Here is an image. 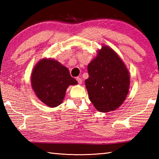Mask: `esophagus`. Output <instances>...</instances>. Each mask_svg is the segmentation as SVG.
Here are the masks:
<instances>
[{
    "label": "esophagus",
    "mask_w": 159,
    "mask_h": 159,
    "mask_svg": "<svg viewBox=\"0 0 159 159\" xmlns=\"http://www.w3.org/2000/svg\"><path fill=\"white\" fill-rule=\"evenodd\" d=\"M76 79L77 82H78V83H79V84H81V83H82V79H80V78H79V77H76Z\"/></svg>",
    "instance_id": "1"
}]
</instances>
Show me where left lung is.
<instances>
[{"label":"left lung","mask_w":159,"mask_h":159,"mask_svg":"<svg viewBox=\"0 0 159 159\" xmlns=\"http://www.w3.org/2000/svg\"><path fill=\"white\" fill-rule=\"evenodd\" d=\"M85 86L89 100L101 112L121 106L129 89V74L122 60L112 49L103 46L87 66Z\"/></svg>","instance_id":"obj_1"}]
</instances>
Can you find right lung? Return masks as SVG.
Instances as JSON below:
<instances>
[{
  "label": "right lung",
  "mask_w": 159,
  "mask_h": 159,
  "mask_svg": "<svg viewBox=\"0 0 159 159\" xmlns=\"http://www.w3.org/2000/svg\"><path fill=\"white\" fill-rule=\"evenodd\" d=\"M68 69L57 61L43 59L37 64L31 74V85L38 98L50 107L62 102L67 87L76 85Z\"/></svg>",
  "instance_id": "add662e5"
}]
</instances>
